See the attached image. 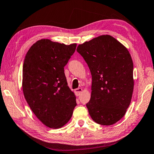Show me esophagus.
I'll use <instances>...</instances> for the list:
<instances>
[{
	"instance_id": "34e87169",
	"label": "esophagus",
	"mask_w": 154,
	"mask_h": 154,
	"mask_svg": "<svg viewBox=\"0 0 154 154\" xmlns=\"http://www.w3.org/2000/svg\"><path fill=\"white\" fill-rule=\"evenodd\" d=\"M83 90L82 88H77L75 90V94L76 96H79L80 94H81V93L82 92Z\"/></svg>"
}]
</instances>
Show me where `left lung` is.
<instances>
[{"mask_svg":"<svg viewBox=\"0 0 154 154\" xmlns=\"http://www.w3.org/2000/svg\"><path fill=\"white\" fill-rule=\"evenodd\" d=\"M92 75L91 97L86 104L90 116L102 125L116 123L125 115L134 90L133 62L128 48L109 35L79 45Z\"/></svg>","mask_w":154,"mask_h":154,"instance_id":"1","label":"left lung"}]
</instances>
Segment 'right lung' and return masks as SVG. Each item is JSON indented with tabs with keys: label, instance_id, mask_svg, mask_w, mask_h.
<instances>
[{
	"label": "right lung",
	"instance_id": "add662e5",
	"mask_svg": "<svg viewBox=\"0 0 154 154\" xmlns=\"http://www.w3.org/2000/svg\"><path fill=\"white\" fill-rule=\"evenodd\" d=\"M76 46L75 43L66 45L42 39L31 46L24 58V98L36 117L48 128H62L77 106L64 70Z\"/></svg>",
	"mask_w": 154,
	"mask_h": 154
}]
</instances>
